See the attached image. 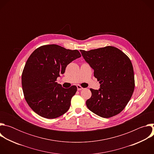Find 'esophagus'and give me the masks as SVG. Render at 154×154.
Instances as JSON below:
<instances>
[{
    "mask_svg": "<svg viewBox=\"0 0 154 154\" xmlns=\"http://www.w3.org/2000/svg\"><path fill=\"white\" fill-rule=\"evenodd\" d=\"M77 90H78V91H80V90H82L83 89V88H82L80 85H79L77 86Z\"/></svg>",
    "mask_w": 154,
    "mask_h": 154,
    "instance_id": "esophagus-1",
    "label": "esophagus"
}]
</instances>
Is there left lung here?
Wrapping results in <instances>:
<instances>
[{
	"instance_id": "left-lung-1",
	"label": "left lung",
	"mask_w": 154,
	"mask_h": 154,
	"mask_svg": "<svg viewBox=\"0 0 154 154\" xmlns=\"http://www.w3.org/2000/svg\"><path fill=\"white\" fill-rule=\"evenodd\" d=\"M85 60L94 69L100 88L90 89L91 97L86 102L87 107L96 115L105 118L121 112L135 88L134 72L129 58L113 46L80 50Z\"/></svg>"
}]
</instances>
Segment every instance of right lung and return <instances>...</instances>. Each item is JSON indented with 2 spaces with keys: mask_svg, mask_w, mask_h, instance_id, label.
Masks as SVG:
<instances>
[{
  "mask_svg": "<svg viewBox=\"0 0 154 154\" xmlns=\"http://www.w3.org/2000/svg\"><path fill=\"white\" fill-rule=\"evenodd\" d=\"M80 57L77 50L56 45L42 46L30 55L22 74V86L26 102L36 114L54 119L68 110L77 86L64 88L56 81L67 65Z\"/></svg>",
  "mask_w": 154,
  "mask_h": 154,
  "instance_id": "add662e5",
  "label": "right lung"
}]
</instances>
